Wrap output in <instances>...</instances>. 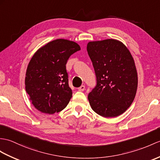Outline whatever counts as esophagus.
Listing matches in <instances>:
<instances>
[{
	"label": "esophagus",
	"instance_id": "1",
	"mask_svg": "<svg viewBox=\"0 0 160 160\" xmlns=\"http://www.w3.org/2000/svg\"><path fill=\"white\" fill-rule=\"evenodd\" d=\"M78 91H83L85 89V86H84V85H82V86H80L79 88H78Z\"/></svg>",
	"mask_w": 160,
	"mask_h": 160
}]
</instances>
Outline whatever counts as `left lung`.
Instances as JSON below:
<instances>
[{
  "instance_id": "8db88e82",
  "label": "left lung",
  "mask_w": 160,
  "mask_h": 160,
  "mask_svg": "<svg viewBox=\"0 0 160 160\" xmlns=\"http://www.w3.org/2000/svg\"><path fill=\"white\" fill-rule=\"evenodd\" d=\"M87 49L97 80L88 95L91 108L103 117L119 116L131 106L138 87L130 52L122 42L112 39L88 42Z\"/></svg>"
}]
</instances>
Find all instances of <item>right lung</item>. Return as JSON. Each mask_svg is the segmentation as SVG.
<instances>
[{
    "label": "right lung",
    "instance_id": "add662e5",
    "mask_svg": "<svg viewBox=\"0 0 160 160\" xmlns=\"http://www.w3.org/2000/svg\"><path fill=\"white\" fill-rule=\"evenodd\" d=\"M80 50L72 41L58 39L36 52L27 67L26 91L32 105L43 113L59 112L72 97L66 64L70 56Z\"/></svg>",
    "mask_w": 160,
    "mask_h": 160
}]
</instances>
